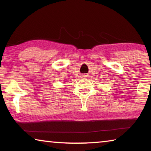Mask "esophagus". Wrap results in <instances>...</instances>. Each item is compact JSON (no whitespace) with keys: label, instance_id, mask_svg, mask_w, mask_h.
I'll use <instances>...</instances> for the list:
<instances>
[{"label":"esophagus","instance_id":"1","mask_svg":"<svg viewBox=\"0 0 151 151\" xmlns=\"http://www.w3.org/2000/svg\"><path fill=\"white\" fill-rule=\"evenodd\" d=\"M83 76H85V75H83ZM84 77H85V76H84Z\"/></svg>","mask_w":151,"mask_h":151}]
</instances>
